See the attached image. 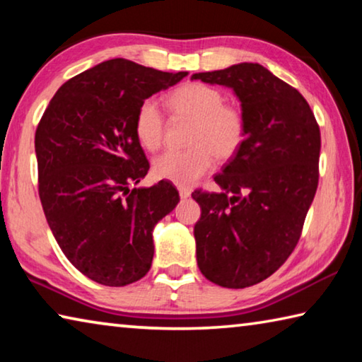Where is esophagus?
<instances>
[{
	"label": "esophagus",
	"mask_w": 362,
	"mask_h": 362,
	"mask_svg": "<svg viewBox=\"0 0 362 362\" xmlns=\"http://www.w3.org/2000/svg\"><path fill=\"white\" fill-rule=\"evenodd\" d=\"M179 194H180L182 199H187V198H189L192 192H189V189L185 188V187H179Z\"/></svg>",
	"instance_id": "34e87169"
}]
</instances>
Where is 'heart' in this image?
<instances>
[{"mask_svg": "<svg viewBox=\"0 0 362 362\" xmlns=\"http://www.w3.org/2000/svg\"><path fill=\"white\" fill-rule=\"evenodd\" d=\"M220 90L201 83L175 89L168 103L173 113L193 119L188 144L192 148L169 150L153 163V173L161 180L188 187L214 168V155L228 159L241 148L246 122L240 110L225 105ZM164 116L156 102L145 100L136 116V136L146 150H158L164 139Z\"/></svg>", "mask_w": 362, "mask_h": 362, "instance_id": "heart-1", "label": "heart"}]
</instances>
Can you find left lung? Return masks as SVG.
<instances>
[{"mask_svg": "<svg viewBox=\"0 0 362 362\" xmlns=\"http://www.w3.org/2000/svg\"><path fill=\"white\" fill-rule=\"evenodd\" d=\"M230 88L241 102L246 136L214 177L218 193L194 192L196 260L228 289L254 286L292 254L317 188L321 134L303 95L260 64L194 73Z\"/></svg>", "mask_w": 362, "mask_h": 362, "instance_id": "1", "label": "left lung"}]
</instances>
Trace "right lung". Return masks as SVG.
Here are the masks:
<instances>
[{"mask_svg": "<svg viewBox=\"0 0 362 362\" xmlns=\"http://www.w3.org/2000/svg\"><path fill=\"white\" fill-rule=\"evenodd\" d=\"M187 75L105 60L69 79L40 121L42 211L66 259L95 283H136L151 267L153 230L174 211L179 192L164 180L131 189L150 169L136 116L148 97Z\"/></svg>", "mask_w": 362, "mask_h": 362, "instance_id": "add662e5", "label": "right lung"}]
</instances>
